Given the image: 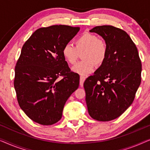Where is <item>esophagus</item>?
<instances>
[{
    "label": "esophagus",
    "instance_id": "esophagus-1",
    "mask_svg": "<svg viewBox=\"0 0 150 150\" xmlns=\"http://www.w3.org/2000/svg\"><path fill=\"white\" fill-rule=\"evenodd\" d=\"M86 78V77H85V76H83V75L80 76V86H83V82H84V81H85Z\"/></svg>",
    "mask_w": 150,
    "mask_h": 150
}]
</instances>
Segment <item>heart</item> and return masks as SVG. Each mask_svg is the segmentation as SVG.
Returning a JSON list of instances; mask_svg holds the SVG:
<instances>
[{
    "mask_svg": "<svg viewBox=\"0 0 150 150\" xmlns=\"http://www.w3.org/2000/svg\"><path fill=\"white\" fill-rule=\"evenodd\" d=\"M74 45L65 44L62 54L69 64H75L82 53L83 60L73 68L74 72L80 75H88L92 72L95 64H102L107 58L108 47L106 42L92 33L81 34L75 39Z\"/></svg>",
    "mask_w": 150,
    "mask_h": 150,
    "instance_id": "obj_1",
    "label": "heart"
}]
</instances>
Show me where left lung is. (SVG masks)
<instances>
[{
    "mask_svg": "<svg viewBox=\"0 0 150 150\" xmlns=\"http://www.w3.org/2000/svg\"><path fill=\"white\" fill-rule=\"evenodd\" d=\"M106 42L105 62L84 81L89 115L107 122L120 116L133 102L141 81V62L137 48L125 31L113 26L90 30Z\"/></svg>",
    "mask_w": 150,
    "mask_h": 150,
    "instance_id": "8db88e82",
    "label": "left lung"
}]
</instances>
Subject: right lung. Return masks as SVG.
Here are the masks:
<instances>
[{
    "label": "right lung",
    "instance_id": "right-lung-1",
    "mask_svg": "<svg viewBox=\"0 0 150 150\" xmlns=\"http://www.w3.org/2000/svg\"><path fill=\"white\" fill-rule=\"evenodd\" d=\"M79 29L66 25L40 28L22 48L14 88L20 108L38 124L58 122L67 99L79 87V75L71 71L62 50ZM60 76L63 79L58 80Z\"/></svg>",
    "mask_w": 150,
    "mask_h": 150
}]
</instances>
